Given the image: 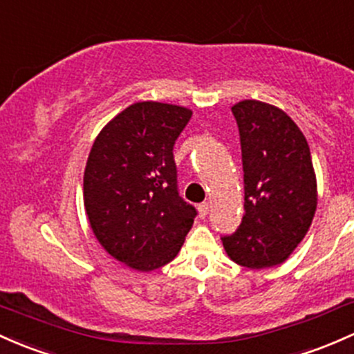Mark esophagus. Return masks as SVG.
Here are the masks:
<instances>
[{"instance_id":"34e87169","label":"esophagus","mask_w":354,"mask_h":354,"mask_svg":"<svg viewBox=\"0 0 354 354\" xmlns=\"http://www.w3.org/2000/svg\"><path fill=\"white\" fill-rule=\"evenodd\" d=\"M197 211H199V216L201 218H206L207 216V212H209V203H203V204H199V207H197Z\"/></svg>"}]
</instances>
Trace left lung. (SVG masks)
<instances>
[{
	"label": "left lung",
	"instance_id": "8db88e82",
	"mask_svg": "<svg viewBox=\"0 0 354 354\" xmlns=\"http://www.w3.org/2000/svg\"><path fill=\"white\" fill-rule=\"evenodd\" d=\"M231 111L241 140L245 214L236 233L223 238V246L241 267H277L306 236L317 207L309 145L277 106L245 100Z\"/></svg>",
	"mask_w": 354,
	"mask_h": 354
}]
</instances>
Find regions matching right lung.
<instances>
[{
  "instance_id": "1",
  "label": "right lung",
  "mask_w": 354,
  "mask_h": 354,
  "mask_svg": "<svg viewBox=\"0 0 354 354\" xmlns=\"http://www.w3.org/2000/svg\"><path fill=\"white\" fill-rule=\"evenodd\" d=\"M192 111L157 101L133 102L104 124L84 170V207L102 248L136 272L170 263L196 209L177 192L174 143Z\"/></svg>"
}]
</instances>
